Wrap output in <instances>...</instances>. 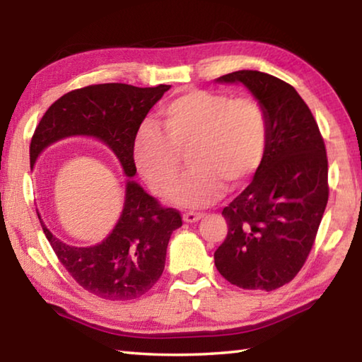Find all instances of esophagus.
Masks as SVG:
<instances>
[{
  "instance_id": "esophagus-1",
  "label": "esophagus",
  "mask_w": 362,
  "mask_h": 362,
  "mask_svg": "<svg viewBox=\"0 0 362 362\" xmlns=\"http://www.w3.org/2000/svg\"><path fill=\"white\" fill-rule=\"evenodd\" d=\"M203 217H204V214H201V212H185V214H183V222L194 223Z\"/></svg>"
}]
</instances>
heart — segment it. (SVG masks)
Returning <instances> with one entry per match:
<instances>
[{"label": "heart", "instance_id": "heart-1", "mask_svg": "<svg viewBox=\"0 0 362 362\" xmlns=\"http://www.w3.org/2000/svg\"><path fill=\"white\" fill-rule=\"evenodd\" d=\"M159 127L145 124L132 144V161L153 192L168 194L183 168L192 166L173 193L183 207H204L252 179L265 158L268 116L259 100L189 89L159 112Z\"/></svg>", "mask_w": 362, "mask_h": 362}]
</instances>
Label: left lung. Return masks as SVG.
I'll list each match as a JSON object with an SVG mask.
<instances>
[{"instance_id": "8db88e82", "label": "left lung", "mask_w": 362, "mask_h": 362, "mask_svg": "<svg viewBox=\"0 0 362 362\" xmlns=\"http://www.w3.org/2000/svg\"><path fill=\"white\" fill-rule=\"evenodd\" d=\"M243 83L265 108L268 145L254 180L222 211L228 225L214 254L241 289L274 291L297 276L329 199L327 155L313 113L291 84L257 70L217 78Z\"/></svg>"}]
</instances>
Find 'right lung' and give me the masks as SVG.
<instances>
[{"mask_svg":"<svg viewBox=\"0 0 362 362\" xmlns=\"http://www.w3.org/2000/svg\"><path fill=\"white\" fill-rule=\"evenodd\" d=\"M170 89L136 88L131 84H93L66 93L47 108L30 144V166L40 153L60 139L89 136L115 153L127 177L137 173L132 144L151 107ZM40 217V214H38ZM60 263L76 283L105 300H132L148 292L161 278L173 231L182 226V216L163 207L134 180L126 183L124 209L113 231L97 246H69L47 230Z\"/></svg>","mask_w":362,"mask_h":362,"instance_id":"1","label":"right lung"}]
</instances>
